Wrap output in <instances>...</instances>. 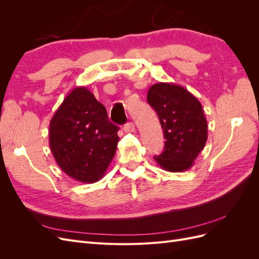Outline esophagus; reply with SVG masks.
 Listing matches in <instances>:
<instances>
[{"label":"esophagus","mask_w":259,"mask_h":259,"mask_svg":"<svg viewBox=\"0 0 259 259\" xmlns=\"http://www.w3.org/2000/svg\"><path fill=\"white\" fill-rule=\"evenodd\" d=\"M124 131L126 132V133H133L135 131V125H134V123H132V122H128V123H126L124 125Z\"/></svg>","instance_id":"1"}]
</instances>
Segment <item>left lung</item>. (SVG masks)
Masks as SVG:
<instances>
[{"label": "left lung", "instance_id": "obj_1", "mask_svg": "<svg viewBox=\"0 0 259 259\" xmlns=\"http://www.w3.org/2000/svg\"><path fill=\"white\" fill-rule=\"evenodd\" d=\"M147 101L159 115L165 146L154 160L171 173L192 167L207 140V121L198 98L174 83L160 82L148 91Z\"/></svg>", "mask_w": 259, "mask_h": 259}]
</instances>
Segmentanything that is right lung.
<instances>
[{"label":"right lung","instance_id":"add662e5","mask_svg":"<svg viewBox=\"0 0 259 259\" xmlns=\"http://www.w3.org/2000/svg\"><path fill=\"white\" fill-rule=\"evenodd\" d=\"M119 127L85 86L70 92L50 122V147L58 166L80 183L105 176L119 143Z\"/></svg>","mask_w":259,"mask_h":259}]
</instances>
